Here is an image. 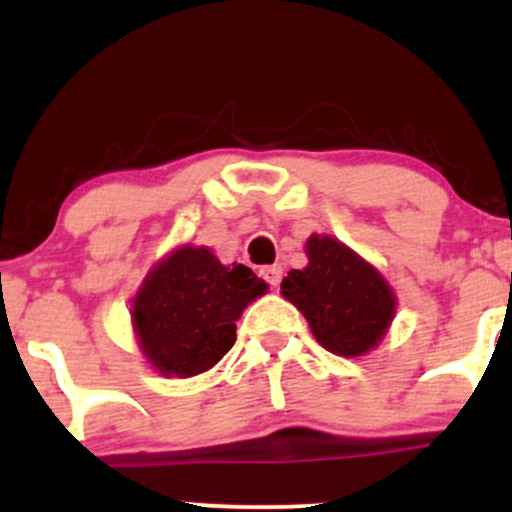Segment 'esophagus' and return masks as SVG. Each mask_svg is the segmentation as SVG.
Here are the masks:
<instances>
[{
    "label": "esophagus",
    "instance_id": "esophagus-1",
    "mask_svg": "<svg viewBox=\"0 0 512 512\" xmlns=\"http://www.w3.org/2000/svg\"><path fill=\"white\" fill-rule=\"evenodd\" d=\"M262 277L270 287H277L282 282V267L280 265H270V267H262Z\"/></svg>",
    "mask_w": 512,
    "mask_h": 512
}]
</instances>
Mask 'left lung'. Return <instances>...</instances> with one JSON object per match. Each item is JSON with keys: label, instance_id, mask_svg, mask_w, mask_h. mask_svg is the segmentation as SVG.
<instances>
[{"label": "left lung", "instance_id": "left-lung-1", "mask_svg": "<svg viewBox=\"0 0 512 512\" xmlns=\"http://www.w3.org/2000/svg\"><path fill=\"white\" fill-rule=\"evenodd\" d=\"M304 250L309 265L287 272L282 294L307 317L314 339L327 352H371L394 319V289L369 262L334 237L312 235Z\"/></svg>", "mask_w": 512, "mask_h": 512}]
</instances>
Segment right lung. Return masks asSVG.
I'll return each instance as SVG.
<instances>
[{"label": "right lung", "instance_id": "1", "mask_svg": "<svg viewBox=\"0 0 512 512\" xmlns=\"http://www.w3.org/2000/svg\"><path fill=\"white\" fill-rule=\"evenodd\" d=\"M265 292L250 267H225L208 247H178L133 299L141 352L163 376L203 374L230 352L242 309Z\"/></svg>", "mask_w": 512, "mask_h": 512}]
</instances>
